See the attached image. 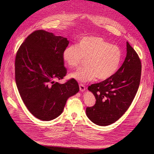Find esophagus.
<instances>
[{"instance_id": "1", "label": "esophagus", "mask_w": 154, "mask_h": 154, "mask_svg": "<svg viewBox=\"0 0 154 154\" xmlns=\"http://www.w3.org/2000/svg\"><path fill=\"white\" fill-rule=\"evenodd\" d=\"M79 88H80V91L81 92H84L85 90V87L82 84H79Z\"/></svg>"}]
</instances>
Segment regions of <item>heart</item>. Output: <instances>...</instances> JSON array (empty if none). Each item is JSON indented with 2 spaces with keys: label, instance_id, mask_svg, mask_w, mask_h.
I'll return each mask as SVG.
<instances>
[{
  "label": "heart",
  "instance_id": "b5f03b06",
  "mask_svg": "<svg viewBox=\"0 0 154 154\" xmlns=\"http://www.w3.org/2000/svg\"><path fill=\"white\" fill-rule=\"evenodd\" d=\"M120 48L99 37H85L77 45L64 48L63 61L70 68L77 67L87 59V66L72 73L70 77L80 82H91L97 77L103 80L111 77L117 70L122 60Z\"/></svg>",
  "mask_w": 154,
  "mask_h": 154
}]
</instances>
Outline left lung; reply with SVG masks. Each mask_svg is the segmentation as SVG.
I'll list each match as a JSON object with an SVG mask.
<instances>
[{"label":"left lung","mask_w":154,"mask_h":154,"mask_svg":"<svg viewBox=\"0 0 154 154\" xmlns=\"http://www.w3.org/2000/svg\"><path fill=\"white\" fill-rule=\"evenodd\" d=\"M141 70L138 54L127 42L125 59L116 74L88 87L96 99L93 107L86 108L88 118L100 126L110 125L119 120L130 107L138 91Z\"/></svg>","instance_id":"8db88e82"}]
</instances>
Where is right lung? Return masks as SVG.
I'll return each instance as SVG.
<instances>
[{"mask_svg":"<svg viewBox=\"0 0 154 154\" xmlns=\"http://www.w3.org/2000/svg\"><path fill=\"white\" fill-rule=\"evenodd\" d=\"M67 38L38 30L25 40L16 54L15 82L21 98L31 114L40 120L59 117L67 99L79 91L72 79L61 84L55 80L66 76L62 53Z\"/></svg>","mask_w":154,"mask_h":154,"instance_id":"add662e5","label":"right lung"}]
</instances>
